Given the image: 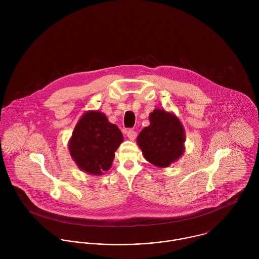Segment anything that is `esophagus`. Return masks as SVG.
Here are the masks:
<instances>
[{
  "label": "esophagus",
  "mask_w": 259,
  "mask_h": 259,
  "mask_svg": "<svg viewBox=\"0 0 259 259\" xmlns=\"http://www.w3.org/2000/svg\"><path fill=\"white\" fill-rule=\"evenodd\" d=\"M126 137L128 138V140L131 141H135L136 138H137V132L133 131V130H130L127 133H126Z\"/></svg>",
  "instance_id": "34e87169"
}]
</instances>
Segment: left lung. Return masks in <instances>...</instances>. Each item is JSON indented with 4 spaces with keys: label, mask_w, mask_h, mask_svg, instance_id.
Listing matches in <instances>:
<instances>
[{
    "label": "left lung",
    "mask_w": 259,
    "mask_h": 259,
    "mask_svg": "<svg viewBox=\"0 0 259 259\" xmlns=\"http://www.w3.org/2000/svg\"><path fill=\"white\" fill-rule=\"evenodd\" d=\"M149 122L140 133L137 143L148 162L167 167L185 153V127L174 112L163 109L150 112Z\"/></svg>",
    "instance_id": "1"
}]
</instances>
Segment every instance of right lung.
Here are the masks:
<instances>
[{
	"mask_svg": "<svg viewBox=\"0 0 259 259\" xmlns=\"http://www.w3.org/2000/svg\"><path fill=\"white\" fill-rule=\"evenodd\" d=\"M122 142L121 132L105 113L88 111L77 120L68 148L81 171L102 176L111 168L114 152Z\"/></svg>",
	"mask_w": 259,
	"mask_h": 259,
	"instance_id": "add662e5",
	"label": "right lung"
}]
</instances>
